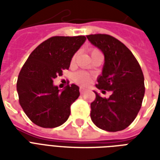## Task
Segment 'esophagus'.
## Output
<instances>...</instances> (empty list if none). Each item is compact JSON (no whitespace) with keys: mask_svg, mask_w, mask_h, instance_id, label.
Segmentation results:
<instances>
[{"mask_svg":"<svg viewBox=\"0 0 160 160\" xmlns=\"http://www.w3.org/2000/svg\"><path fill=\"white\" fill-rule=\"evenodd\" d=\"M80 94H84L86 92V89L84 88V87H80Z\"/></svg>","mask_w":160,"mask_h":160,"instance_id":"obj_1","label":"esophagus"}]
</instances>
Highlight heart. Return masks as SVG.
Segmentation results:
<instances>
[{"label": "heart", "mask_w": 160, "mask_h": 160, "mask_svg": "<svg viewBox=\"0 0 160 160\" xmlns=\"http://www.w3.org/2000/svg\"><path fill=\"white\" fill-rule=\"evenodd\" d=\"M100 52L98 49H91V54L93 55V54H96V53ZM74 58V57H73ZM74 80L75 82L80 85H82V86H87L89 85L91 82V77L89 76V74H87V73L85 72H78L74 74Z\"/></svg>", "instance_id": "1"}]
</instances>
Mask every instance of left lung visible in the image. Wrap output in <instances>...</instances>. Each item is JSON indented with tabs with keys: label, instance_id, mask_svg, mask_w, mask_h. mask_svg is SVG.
Wrapping results in <instances>:
<instances>
[{
	"label": "left lung",
	"instance_id": "8db88e82",
	"mask_svg": "<svg viewBox=\"0 0 160 160\" xmlns=\"http://www.w3.org/2000/svg\"><path fill=\"white\" fill-rule=\"evenodd\" d=\"M87 39L104 55L102 74L96 87L111 91L102 98L97 92L91 104V118L101 129L109 132L123 130L135 119L145 94L144 75L136 58L123 43L107 34L87 35Z\"/></svg>",
	"mask_w": 160,
	"mask_h": 160
}]
</instances>
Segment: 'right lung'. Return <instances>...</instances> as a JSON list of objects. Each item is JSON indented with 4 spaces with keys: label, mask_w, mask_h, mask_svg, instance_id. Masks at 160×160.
<instances>
[{
    "label": "right lung",
    "mask_w": 160,
    "mask_h": 160,
    "mask_svg": "<svg viewBox=\"0 0 160 160\" xmlns=\"http://www.w3.org/2000/svg\"><path fill=\"white\" fill-rule=\"evenodd\" d=\"M85 36H56L40 43L31 53L17 80L19 102L33 123L58 127L70 115V106L80 96L79 87L68 85L61 91L53 80L68 69L73 55L86 41Z\"/></svg>",
    "instance_id": "obj_1"
}]
</instances>
